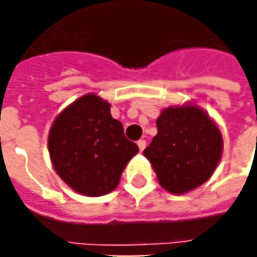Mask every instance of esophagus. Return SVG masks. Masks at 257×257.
<instances>
[{"mask_svg": "<svg viewBox=\"0 0 257 257\" xmlns=\"http://www.w3.org/2000/svg\"><path fill=\"white\" fill-rule=\"evenodd\" d=\"M138 146H139V150L143 151L146 149V140H139L138 142Z\"/></svg>", "mask_w": 257, "mask_h": 257, "instance_id": "obj_1", "label": "esophagus"}]
</instances>
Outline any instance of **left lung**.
Wrapping results in <instances>:
<instances>
[{
	"label": "left lung",
	"instance_id": "1",
	"mask_svg": "<svg viewBox=\"0 0 257 257\" xmlns=\"http://www.w3.org/2000/svg\"><path fill=\"white\" fill-rule=\"evenodd\" d=\"M158 134L143 154L162 187L184 194L205 183L220 161L219 128L195 106L168 107L157 119Z\"/></svg>",
	"mask_w": 257,
	"mask_h": 257
}]
</instances>
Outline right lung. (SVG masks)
Listing matches in <instances>:
<instances>
[{
    "mask_svg": "<svg viewBox=\"0 0 257 257\" xmlns=\"http://www.w3.org/2000/svg\"><path fill=\"white\" fill-rule=\"evenodd\" d=\"M53 168L77 193L99 197L111 193L123 168L139 151L123 135L110 104L89 93L64 108L48 138Z\"/></svg>",
    "mask_w": 257,
    "mask_h": 257,
    "instance_id": "obj_1",
    "label": "right lung"
}]
</instances>
